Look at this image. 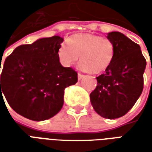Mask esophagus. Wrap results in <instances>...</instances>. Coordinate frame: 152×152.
Wrapping results in <instances>:
<instances>
[{"mask_svg": "<svg viewBox=\"0 0 152 152\" xmlns=\"http://www.w3.org/2000/svg\"><path fill=\"white\" fill-rule=\"evenodd\" d=\"M84 75H82V74H80V73H78V80H80L82 79L83 77H84Z\"/></svg>", "mask_w": 152, "mask_h": 152, "instance_id": "1", "label": "esophagus"}]
</instances>
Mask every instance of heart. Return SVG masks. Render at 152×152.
<instances>
[{"label":"heart","mask_w":152,"mask_h":152,"mask_svg":"<svg viewBox=\"0 0 152 152\" xmlns=\"http://www.w3.org/2000/svg\"><path fill=\"white\" fill-rule=\"evenodd\" d=\"M67 46L62 45L58 50L60 63L66 67L80 59L79 66L85 72L99 74L111 66L115 57L112 40L89 33L76 34L66 40Z\"/></svg>","instance_id":"1"}]
</instances>
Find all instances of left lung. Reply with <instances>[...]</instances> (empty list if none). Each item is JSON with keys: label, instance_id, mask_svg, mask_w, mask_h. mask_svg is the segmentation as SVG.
Wrapping results in <instances>:
<instances>
[{"label": "left lung", "instance_id": "1", "mask_svg": "<svg viewBox=\"0 0 152 152\" xmlns=\"http://www.w3.org/2000/svg\"><path fill=\"white\" fill-rule=\"evenodd\" d=\"M114 44L113 62L97 79L90 102L99 115L106 119L121 117L130 110L143 89L147 62L140 46L119 31L107 33Z\"/></svg>", "mask_w": 152, "mask_h": 152}]
</instances>
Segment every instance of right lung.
<instances>
[{
    "mask_svg": "<svg viewBox=\"0 0 152 152\" xmlns=\"http://www.w3.org/2000/svg\"><path fill=\"white\" fill-rule=\"evenodd\" d=\"M63 41L59 36L40 38L17 47L6 58L0 96L22 116L34 121L53 117L63 107L64 89L77 82V73L59 62Z\"/></svg>",
    "mask_w": 152,
    "mask_h": 152,
    "instance_id": "1",
    "label": "right lung"
}]
</instances>
